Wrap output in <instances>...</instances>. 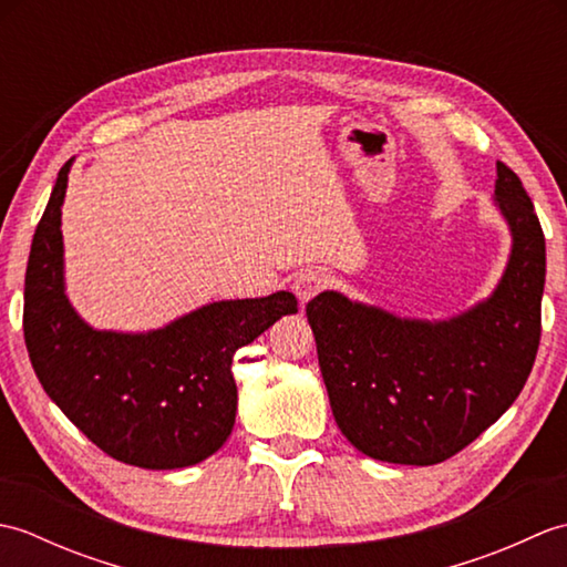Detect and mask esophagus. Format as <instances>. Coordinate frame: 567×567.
<instances>
[{
	"mask_svg": "<svg viewBox=\"0 0 567 567\" xmlns=\"http://www.w3.org/2000/svg\"><path fill=\"white\" fill-rule=\"evenodd\" d=\"M323 287H327V275L321 270H305L295 277L292 290L302 305H307L311 297H317Z\"/></svg>",
	"mask_w": 567,
	"mask_h": 567,
	"instance_id": "1",
	"label": "esophagus"
}]
</instances>
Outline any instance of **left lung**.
I'll return each mask as SVG.
<instances>
[{
	"instance_id": "left-lung-1",
	"label": "left lung",
	"mask_w": 567,
	"mask_h": 567,
	"mask_svg": "<svg viewBox=\"0 0 567 567\" xmlns=\"http://www.w3.org/2000/svg\"><path fill=\"white\" fill-rule=\"evenodd\" d=\"M512 250L495 290L449 319H409L327 290L307 305L331 412L360 453L436 465L524 390L540 341L546 238L522 179L497 163Z\"/></svg>"
}]
</instances>
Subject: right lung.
<instances>
[{
  "label": "right lung",
  "mask_w": 567,
  "mask_h": 567,
  "mask_svg": "<svg viewBox=\"0 0 567 567\" xmlns=\"http://www.w3.org/2000/svg\"><path fill=\"white\" fill-rule=\"evenodd\" d=\"M70 158L35 226L23 285V339L45 394L116 461L175 470L197 465L231 436L234 353L297 311L292 292L221 299L153 331H100L65 292L60 216Z\"/></svg>",
  "instance_id": "obj_1"
}]
</instances>
